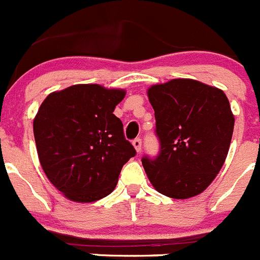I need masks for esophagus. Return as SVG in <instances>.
Returning <instances> with one entry per match:
<instances>
[{"label":"esophagus","instance_id":"obj_1","mask_svg":"<svg viewBox=\"0 0 260 260\" xmlns=\"http://www.w3.org/2000/svg\"><path fill=\"white\" fill-rule=\"evenodd\" d=\"M133 146H134L135 151H137L138 153L141 152L142 151V139H139V138L134 139V141H133Z\"/></svg>","mask_w":260,"mask_h":260}]
</instances>
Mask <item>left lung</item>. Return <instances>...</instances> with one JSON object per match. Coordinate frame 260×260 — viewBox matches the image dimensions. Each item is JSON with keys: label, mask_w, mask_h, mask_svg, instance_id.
Wrapping results in <instances>:
<instances>
[{"label": "left lung", "mask_w": 260, "mask_h": 260, "mask_svg": "<svg viewBox=\"0 0 260 260\" xmlns=\"http://www.w3.org/2000/svg\"><path fill=\"white\" fill-rule=\"evenodd\" d=\"M147 95L155 110L160 155L142 158L160 194L173 199L197 197L225 162L234 116L224 91L199 80L172 79L153 84Z\"/></svg>", "instance_id": "8db88e82"}]
</instances>
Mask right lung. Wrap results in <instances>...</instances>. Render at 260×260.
<instances>
[{
    "instance_id": "add662e5",
    "label": "right lung",
    "mask_w": 260,
    "mask_h": 260,
    "mask_svg": "<svg viewBox=\"0 0 260 260\" xmlns=\"http://www.w3.org/2000/svg\"><path fill=\"white\" fill-rule=\"evenodd\" d=\"M125 89L74 84L54 91L34 118L41 168L69 201L89 203L113 191L123 164L135 156L113 114Z\"/></svg>"
}]
</instances>
